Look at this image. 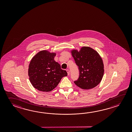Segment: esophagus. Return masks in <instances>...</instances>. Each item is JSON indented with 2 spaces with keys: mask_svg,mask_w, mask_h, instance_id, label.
Wrapping results in <instances>:
<instances>
[{
  "mask_svg": "<svg viewBox=\"0 0 132 132\" xmlns=\"http://www.w3.org/2000/svg\"><path fill=\"white\" fill-rule=\"evenodd\" d=\"M67 72L68 76H69V75H70V71H69V69H67Z\"/></svg>",
  "mask_w": 132,
  "mask_h": 132,
  "instance_id": "34e87169",
  "label": "esophagus"
}]
</instances>
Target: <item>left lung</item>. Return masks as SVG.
Listing matches in <instances>:
<instances>
[{"mask_svg": "<svg viewBox=\"0 0 132 132\" xmlns=\"http://www.w3.org/2000/svg\"><path fill=\"white\" fill-rule=\"evenodd\" d=\"M72 55L78 67L79 76L74 83L79 87L89 90L98 85L104 74V65L98 53L92 48L83 47L81 50L72 51Z\"/></svg>", "mask_w": 132, "mask_h": 132, "instance_id": "obj_1", "label": "left lung"}]
</instances>
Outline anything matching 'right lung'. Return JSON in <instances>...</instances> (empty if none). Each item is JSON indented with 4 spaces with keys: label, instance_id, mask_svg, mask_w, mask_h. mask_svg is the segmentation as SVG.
I'll list each match as a JSON object with an SVG mask.
<instances>
[{
    "label": "right lung",
    "instance_id": "add662e5",
    "mask_svg": "<svg viewBox=\"0 0 132 132\" xmlns=\"http://www.w3.org/2000/svg\"><path fill=\"white\" fill-rule=\"evenodd\" d=\"M56 54L47 51H39L31 60L28 76L35 89L42 92H50L59 84L62 77L67 76L65 70L54 60Z\"/></svg>",
    "mask_w": 132,
    "mask_h": 132
}]
</instances>
